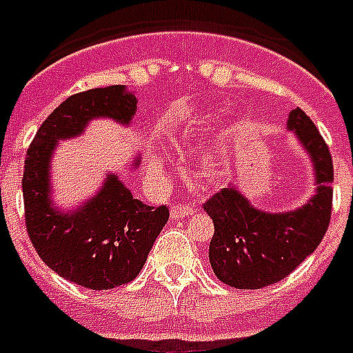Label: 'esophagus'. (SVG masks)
Masks as SVG:
<instances>
[{"label":"esophagus","mask_w":353,"mask_h":353,"mask_svg":"<svg viewBox=\"0 0 353 353\" xmlns=\"http://www.w3.org/2000/svg\"><path fill=\"white\" fill-rule=\"evenodd\" d=\"M194 213H196V210L192 205H187V203H174L172 211H170L172 219H185V216L194 215Z\"/></svg>","instance_id":"obj_1"}]
</instances>
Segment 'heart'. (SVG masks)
Wrapping results in <instances>:
<instances>
[{
  "instance_id": "b5f03b06",
  "label": "heart",
  "mask_w": 353,
  "mask_h": 353,
  "mask_svg": "<svg viewBox=\"0 0 353 353\" xmlns=\"http://www.w3.org/2000/svg\"><path fill=\"white\" fill-rule=\"evenodd\" d=\"M224 153H226V145H224V143L215 145L208 155L203 157V168H216V166L221 164V161H223ZM148 168H150V172L155 177L163 176L164 174L163 153H159V151H151L150 159H148Z\"/></svg>"
}]
</instances>
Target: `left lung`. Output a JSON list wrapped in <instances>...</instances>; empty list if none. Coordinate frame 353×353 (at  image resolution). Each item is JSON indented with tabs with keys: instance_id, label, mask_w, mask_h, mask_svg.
<instances>
[{
	"instance_id": "obj_1",
	"label": "left lung",
	"mask_w": 353,
	"mask_h": 353,
	"mask_svg": "<svg viewBox=\"0 0 353 353\" xmlns=\"http://www.w3.org/2000/svg\"><path fill=\"white\" fill-rule=\"evenodd\" d=\"M288 130L301 143L314 170V194L292 211H262L232 185L203 203L213 219L210 262L219 281L237 290H258L290 275L310 256L330 226L333 161L310 117L290 112Z\"/></svg>"
}]
</instances>
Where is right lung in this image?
Segmentation results:
<instances>
[{
	"mask_svg": "<svg viewBox=\"0 0 353 353\" xmlns=\"http://www.w3.org/2000/svg\"><path fill=\"white\" fill-rule=\"evenodd\" d=\"M137 103L125 85L69 97L46 117L26 155L22 192L31 243L52 271L83 288L110 290L137 279L170 213L166 205L132 198L116 174H108L97 194L77 210L61 211L52 200L54 151L59 140L80 137L93 119L129 127ZM138 164L137 157L132 168Z\"/></svg>",
	"mask_w": 353,
	"mask_h": 353,
	"instance_id": "1",
	"label": "right lung"
}]
</instances>
